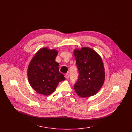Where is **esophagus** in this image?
<instances>
[{
  "label": "esophagus",
  "mask_w": 132,
  "mask_h": 132,
  "mask_svg": "<svg viewBox=\"0 0 132 132\" xmlns=\"http://www.w3.org/2000/svg\"><path fill=\"white\" fill-rule=\"evenodd\" d=\"M65 78H66V79H68V78H69V75H68V73L66 74V75H65Z\"/></svg>",
  "instance_id": "esophagus-1"
}]
</instances>
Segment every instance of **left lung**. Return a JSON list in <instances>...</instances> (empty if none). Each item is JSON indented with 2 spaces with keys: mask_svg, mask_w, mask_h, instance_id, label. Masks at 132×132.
I'll list each match as a JSON object with an SVG mask.
<instances>
[{
  "mask_svg": "<svg viewBox=\"0 0 132 132\" xmlns=\"http://www.w3.org/2000/svg\"><path fill=\"white\" fill-rule=\"evenodd\" d=\"M74 56L78 70V77L74 84L77 95L82 98L95 95L102 87L105 71L99 54L89 47L75 50Z\"/></svg>",
  "mask_w": 132,
  "mask_h": 132,
  "instance_id": "left-lung-1",
  "label": "left lung"
}]
</instances>
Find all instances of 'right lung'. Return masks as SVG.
<instances>
[{
  "label": "right lung",
  "mask_w": 132,
  "mask_h": 132,
  "mask_svg": "<svg viewBox=\"0 0 132 132\" xmlns=\"http://www.w3.org/2000/svg\"><path fill=\"white\" fill-rule=\"evenodd\" d=\"M58 52L47 47L40 50L31 60L28 68V80L37 93L48 96L55 91L60 81L65 80L55 61Z\"/></svg>",
  "instance_id": "add662e5"
}]
</instances>
